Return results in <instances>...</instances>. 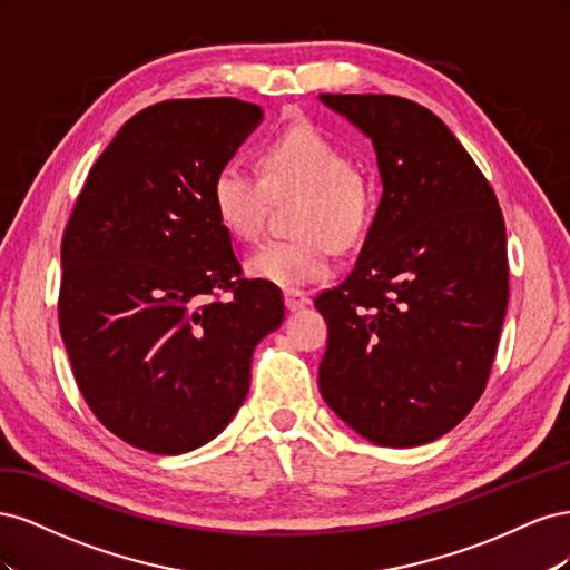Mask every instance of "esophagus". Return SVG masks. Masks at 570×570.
Listing matches in <instances>:
<instances>
[{
  "label": "esophagus",
  "instance_id": "1",
  "mask_svg": "<svg viewBox=\"0 0 570 570\" xmlns=\"http://www.w3.org/2000/svg\"><path fill=\"white\" fill-rule=\"evenodd\" d=\"M308 304V295L302 289H285V306L287 312H299Z\"/></svg>",
  "mask_w": 570,
  "mask_h": 570
}]
</instances>
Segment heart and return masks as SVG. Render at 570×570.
<instances>
[{
	"mask_svg": "<svg viewBox=\"0 0 570 570\" xmlns=\"http://www.w3.org/2000/svg\"><path fill=\"white\" fill-rule=\"evenodd\" d=\"M264 178L239 159L220 164L212 209L235 243H254L273 197L304 195L297 239H273L247 256L249 278L278 287L325 281L333 273V239L354 245L373 214V193L350 151L312 124H295L264 147Z\"/></svg>",
	"mask_w": 570,
	"mask_h": 570,
	"instance_id": "obj_1",
	"label": "heart"
}]
</instances>
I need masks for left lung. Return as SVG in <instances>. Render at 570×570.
Returning a JSON list of instances; mask_svg holds the SVG:
<instances>
[{
    "label": "left lung",
    "mask_w": 570,
    "mask_h": 570,
    "mask_svg": "<svg viewBox=\"0 0 570 570\" xmlns=\"http://www.w3.org/2000/svg\"><path fill=\"white\" fill-rule=\"evenodd\" d=\"M364 132L383 197L327 323L323 402L381 446L428 444L485 390L509 302L507 230L490 183L425 107L392 95H318Z\"/></svg>",
    "instance_id": "1"
}]
</instances>
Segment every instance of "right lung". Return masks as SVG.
Here are the masks:
<instances>
[{
    "label": "right lung",
    "instance_id": "add662e5",
    "mask_svg": "<svg viewBox=\"0 0 570 570\" xmlns=\"http://www.w3.org/2000/svg\"><path fill=\"white\" fill-rule=\"evenodd\" d=\"M264 111L233 97L135 114L92 166L61 243L59 327L99 423L151 454L212 442L243 406L281 289L239 281L212 209L220 164ZM233 288L228 303L209 301Z\"/></svg>",
    "mask_w": 570,
    "mask_h": 570
}]
</instances>
